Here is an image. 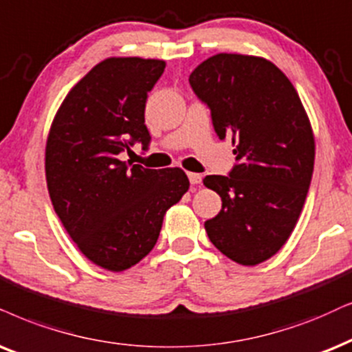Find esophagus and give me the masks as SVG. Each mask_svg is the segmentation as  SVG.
<instances>
[{
  "label": "esophagus",
  "mask_w": 352,
  "mask_h": 352,
  "mask_svg": "<svg viewBox=\"0 0 352 352\" xmlns=\"http://www.w3.org/2000/svg\"><path fill=\"white\" fill-rule=\"evenodd\" d=\"M188 180L191 185H199L201 184V175H199V173H195V172H188Z\"/></svg>",
  "instance_id": "34e87169"
}]
</instances>
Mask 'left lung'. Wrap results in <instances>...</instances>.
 <instances>
[{"instance_id": "obj_1", "label": "left lung", "mask_w": 352, "mask_h": 352, "mask_svg": "<svg viewBox=\"0 0 352 352\" xmlns=\"http://www.w3.org/2000/svg\"><path fill=\"white\" fill-rule=\"evenodd\" d=\"M188 81L237 161L228 177H204L222 199L204 229L226 256L255 266L287 242L304 208L315 161L310 120L286 74L261 56L217 53Z\"/></svg>"}]
</instances>
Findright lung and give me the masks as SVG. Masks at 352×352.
I'll return each mask as SVG.
<instances>
[{
    "instance_id": "obj_1",
    "label": "right lung",
    "mask_w": 352,
    "mask_h": 352,
    "mask_svg": "<svg viewBox=\"0 0 352 352\" xmlns=\"http://www.w3.org/2000/svg\"><path fill=\"white\" fill-rule=\"evenodd\" d=\"M166 61L107 58L68 92L53 118L45 175L55 212L79 250L124 271L153 250L166 211L188 191L179 167L144 168L120 154L149 146L146 99Z\"/></svg>"
}]
</instances>
